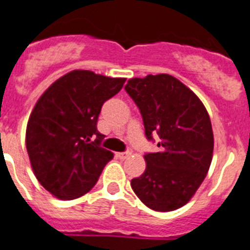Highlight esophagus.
Segmentation results:
<instances>
[{
  "mask_svg": "<svg viewBox=\"0 0 250 250\" xmlns=\"http://www.w3.org/2000/svg\"><path fill=\"white\" fill-rule=\"evenodd\" d=\"M117 156H118L119 159H122V160H125V159H127V157L131 156V151H125V152H117Z\"/></svg>",
  "mask_w": 250,
  "mask_h": 250,
  "instance_id": "1",
  "label": "esophagus"
}]
</instances>
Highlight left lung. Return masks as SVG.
Wrapping results in <instances>:
<instances>
[{
	"mask_svg": "<svg viewBox=\"0 0 250 250\" xmlns=\"http://www.w3.org/2000/svg\"><path fill=\"white\" fill-rule=\"evenodd\" d=\"M144 121L145 135L159 152H146V170L131 187L151 209L184 206L200 188L211 165L212 125L197 95L175 77L160 73L131 79L125 86Z\"/></svg>",
	"mask_w": 250,
	"mask_h": 250,
	"instance_id": "1",
	"label": "left lung"
}]
</instances>
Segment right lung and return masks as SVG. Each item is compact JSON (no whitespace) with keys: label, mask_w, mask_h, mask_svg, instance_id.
Instances as JSON below:
<instances>
[{"label":"right lung","mask_w":250,"mask_h":250,"mask_svg":"<svg viewBox=\"0 0 250 250\" xmlns=\"http://www.w3.org/2000/svg\"><path fill=\"white\" fill-rule=\"evenodd\" d=\"M125 79L76 70L49 86L35 104L26 127V150L39 183L60 200L89 192L113 154L98 131L103 104Z\"/></svg>","instance_id":"right-lung-1"}]
</instances>
